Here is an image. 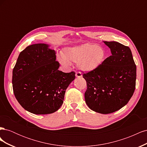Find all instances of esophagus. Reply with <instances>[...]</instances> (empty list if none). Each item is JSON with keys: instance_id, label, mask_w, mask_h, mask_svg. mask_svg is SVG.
<instances>
[{"instance_id": "34e87169", "label": "esophagus", "mask_w": 147, "mask_h": 147, "mask_svg": "<svg viewBox=\"0 0 147 147\" xmlns=\"http://www.w3.org/2000/svg\"><path fill=\"white\" fill-rule=\"evenodd\" d=\"M75 76H76V77H77V78L82 77V73L81 72H76V74H75Z\"/></svg>"}]
</instances>
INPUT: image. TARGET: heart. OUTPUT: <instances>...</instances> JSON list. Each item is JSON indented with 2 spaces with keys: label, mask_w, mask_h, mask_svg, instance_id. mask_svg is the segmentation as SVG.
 Masks as SVG:
<instances>
[{
  "label": "heart",
  "mask_w": 147,
  "mask_h": 147,
  "mask_svg": "<svg viewBox=\"0 0 147 147\" xmlns=\"http://www.w3.org/2000/svg\"><path fill=\"white\" fill-rule=\"evenodd\" d=\"M105 57L106 53L103 47L85 43L65 48L63 55L57 56V60L64 67H69L70 62L77 63L80 70L90 72L99 67L104 63Z\"/></svg>",
  "instance_id": "1"
}]
</instances>
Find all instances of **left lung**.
<instances>
[{"mask_svg": "<svg viewBox=\"0 0 147 147\" xmlns=\"http://www.w3.org/2000/svg\"><path fill=\"white\" fill-rule=\"evenodd\" d=\"M112 55L99 67L83 75L87 90L84 99L91 110L102 114L126 105L136 88V65L130 48L117 42H104Z\"/></svg>", "mask_w": 147, "mask_h": 147, "instance_id": "1", "label": "left lung"}]
</instances>
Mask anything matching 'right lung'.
<instances>
[{"label":"right lung","instance_id":"add662e5","mask_svg":"<svg viewBox=\"0 0 147 147\" xmlns=\"http://www.w3.org/2000/svg\"><path fill=\"white\" fill-rule=\"evenodd\" d=\"M45 43L26 47L19 55L13 70L12 84L18 102L36 115L55 112L63 104L66 89L75 73L58 70L55 50Z\"/></svg>","mask_w":147,"mask_h":147}]
</instances>
